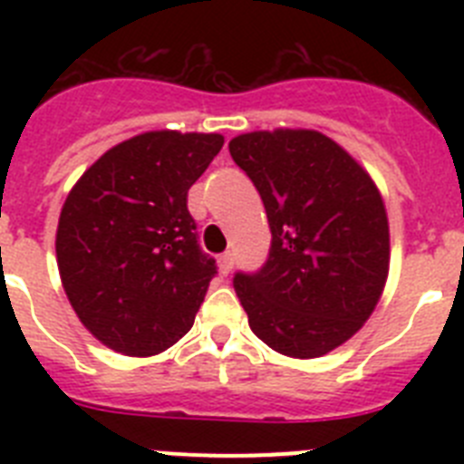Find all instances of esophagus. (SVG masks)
Masks as SVG:
<instances>
[{"mask_svg": "<svg viewBox=\"0 0 464 464\" xmlns=\"http://www.w3.org/2000/svg\"><path fill=\"white\" fill-rule=\"evenodd\" d=\"M232 267H235V257H232V253H223V256L218 257V269L223 276H227L229 272H232Z\"/></svg>", "mask_w": 464, "mask_h": 464, "instance_id": "34e87169", "label": "esophagus"}]
</instances>
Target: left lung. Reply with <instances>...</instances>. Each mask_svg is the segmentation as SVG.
<instances>
[{
	"mask_svg": "<svg viewBox=\"0 0 464 464\" xmlns=\"http://www.w3.org/2000/svg\"><path fill=\"white\" fill-rule=\"evenodd\" d=\"M272 229L265 267L237 274L248 325L276 353L311 360L353 337L391 265L383 197L353 155L315 130H260L229 141Z\"/></svg>",
	"mask_w": 464,
	"mask_h": 464,
	"instance_id": "8db88e82",
	"label": "left lung"
}]
</instances>
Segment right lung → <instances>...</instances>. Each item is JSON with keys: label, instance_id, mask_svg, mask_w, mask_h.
Returning a JSON list of instances; mask_svg holds the SVG:
<instances>
[{"label": "right lung", "instance_id": "1", "mask_svg": "<svg viewBox=\"0 0 464 464\" xmlns=\"http://www.w3.org/2000/svg\"><path fill=\"white\" fill-rule=\"evenodd\" d=\"M223 143V134H137L69 190L57 269L79 321L111 351L158 355L195 323L216 260L199 251L188 190Z\"/></svg>", "mask_w": 464, "mask_h": 464}]
</instances>
